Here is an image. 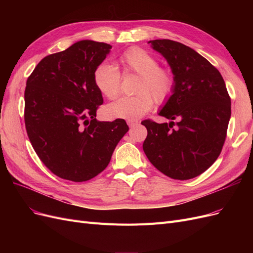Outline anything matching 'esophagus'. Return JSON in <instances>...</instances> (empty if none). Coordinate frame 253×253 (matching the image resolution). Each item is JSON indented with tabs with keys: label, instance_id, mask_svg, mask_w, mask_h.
Returning <instances> with one entry per match:
<instances>
[{
	"label": "esophagus",
	"instance_id": "esophagus-1",
	"mask_svg": "<svg viewBox=\"0 0 253 253\" xmlns=\"http://www.w3.org/2000/svg\"><path fill=\"white\" fill-rule=\"evenodd\" d=\"M138 124H139V122L137 121V120H127V125H128L129 127H134Z\"/></svg>",
	"mask_w": 253,
	"mask_h": 253
}]
</instances>
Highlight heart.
I'll list each match as a JSON object with an SVG mask.
<instances>
[{"mask_svg":"<svg viewBox=\"0 0 253 253\" xmlns=\"http://www.w3.org/2000/svg\"><path fill=\"white\" fill-rule=\"evenodd\" d=\"M125 75L136 74L134 96L122 97L109 104L105 113L110 118L136 120L151 111L155 101L159 104L169 100L175 88V77L171 70L159 66L158 60L143 48L131 47L118 57ZM97 89L108 99L117 98L121 90V75L110 62H101L94 71Z\"/></svg>","mask_w":253,"mask_h":253,"instance_id":"b5f03b06","label":"heart"}]
</instances>
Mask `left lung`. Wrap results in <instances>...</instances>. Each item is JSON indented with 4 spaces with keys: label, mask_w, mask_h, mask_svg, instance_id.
<instances>
[{
    "label": "left lung",
    "mask_w": 253,
    "mask_h": 253,
    "mask_svg": "<svg viewBox=\"0 0 253 253\" xmlns=\"http://www.w3.org/2000/svg\"><path fill=\"white\" fill-rule=\"evenodd\" d=\"M149 43L169 63L175 88L159 112L172 120L170 124L141 122L148 129L143 151L169 177L194 178L213 165L223 149L231 116L230 96L220 73L194 49L167 39Z\"/></svg>",
    "instance_id": "obj_1"
}]
</instances>
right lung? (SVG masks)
I'll list each match as a JSON object with an SVG mask.
<instances>
[{
	"mask_svg": "<svg viewBox=\"0 0 253 253\" xmlns=\"http://www.w3.org/2000/svg\"><path fill=\"white\" fill-rule=\"evenodd\" d=\"M112 46L82 40L43 58L25 88L28 138L41 162L60 178H94L108 167L117 143L128 131L125 119L99 121L102 94L94 71Z\"/></svg>",
	"mask_w": 253,
	"mask_h": 253,
	"instance_id": "1",
	"label": "right lung"
}]
</instances>
